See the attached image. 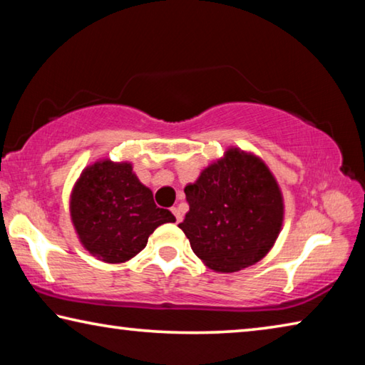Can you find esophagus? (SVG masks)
Returning <instances> with one entry per match:
<instances>
[{"label": "esophagus", "instance_id": "obj_1", "mask_svg": "<svg viewBox=\"0 0 365 365\" xmlns=\"http://www.w3.org/2000/svg\"><path fill=\"white\" fill-rule=\"evenodd\" d=\"M170 211H172V214L175 215V220H177V222H182V212H180V209H178V207H172Z\"/></svg>", "mask_w": 365, "mask_h": 365}]
</instances>
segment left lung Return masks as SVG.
I'll return each instance as SVG.
<instances>
[{"mask_svg":"<svg viewBox=\"0 0 365 365\" xmlns=\"http://www.w3.org/2000/svg\"><path fill=\"white\" fill-rule=\"evenodd\" d=\"M190 211L178 227L207 267L237 272L267 255L283 222L279 185L261 159L235 148L185 187Z\"/></svg>","mask_w":365,"mask_h":365,"instance_id":"obj_1","label":"left lung"}]
</instances>
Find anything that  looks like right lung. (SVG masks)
Instances as JSON below:
<instances>
[{
  "mask_svg": "<svg viewBox=\"0 0 365 365\" xmlns=\"http://www.w3.org/2000/svg\"><path fill=\"white\" fill-rule=\"evenodd\" d=\"M71 215L82 245L104 262H125L145 248L159 225L175 222L127 163L100 160L73 187Z\"/></svg>",
  "mask_w": 365,
  "mask_h": 365,
  "instance_id": "add662e5",
  "label": "right lung"
}]
</instances>
